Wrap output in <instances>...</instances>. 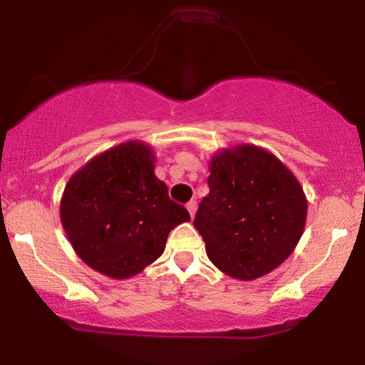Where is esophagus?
<instances>
[{"mask_svg": "<svg viewBox=\"0 0 365 365\" xmlns=\"http://www.w3.org/2000/svg\"><path fill=\"white\" fill-rule=\"evenodd\" d=\"M187 209H188V212H190V217H194L195 216V211H197V202H195V200H190V202L187 204Z\"/></svg>", "mask_w": 365, "mask_h": 365, "instance_id": "34e87169", "label": "esophagus"}]
</instances>
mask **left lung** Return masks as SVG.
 <instances>
[{
	"label": "left lung",
	"instance_id": "8db88e82",
	"mask_svg": "<svg viewBox=\"0 0 365 365\" xmlns=\"http://www.w3.org/2000/svg\"><path fill=\"white\" fill-rule=\"evenodd\" d=\"M209 171V194L194 220L209 261L242 282L271 273L304 233L307 199L299 180L254 144L217 150Z\"/></svg>",
	"mask_w": 365,
	"mask_h": 365
}]
</instances>
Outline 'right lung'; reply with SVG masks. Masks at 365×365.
I'll use <instances>...</instances> for the list:
<instances>
[{
	"label": "right lung",
	"mask_w": 365,
	"mask_h": 365,
	"mask_svg": "<svg viewBox=\"0 0 365 365\" xmlns=\"http://www.w3.org/2000/svg\"><path fill=\"white\" fill-rule=\"evenodd\" d=\"M156 154L128 140L75 171L61 195L63 230L78 257L104 276L127 279L165 252L166 238L190 220L154 175Z\"/></svg>",
	"instance_id": "right-lung-1"
}]
</instances>
